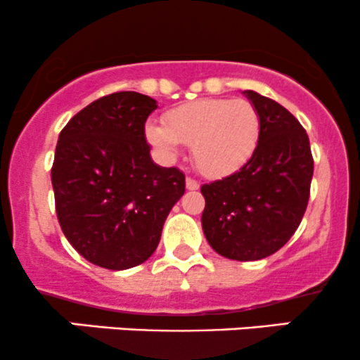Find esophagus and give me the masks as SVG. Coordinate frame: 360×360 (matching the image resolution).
<instances>
[{
  "label": "esophagus",
  "mask_w": 360,
  "mask_h": 360,
  "mask_svg": "<svg viewBox=\"0 0 360 360\" xmlns=\"http://www.w3.org/2000/svg\"><path fill=\"white\" fill-rule=\"evenodd\" d=\"M186 188L191 189V191H196V189L200 188V183L196 179H193V177H188V179H186Z\"/></svg>",
  "instance_id": "obj_1"
}]
</instances>
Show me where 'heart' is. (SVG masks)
<instances>
[{
	"label": "heart",
	"mask_w": 360,
	"mask_h": 360,
	"mask_svg": "<svg viewBox=\"0 0 360 360\" xmlns=\"http://www.w3.org/2000/svg\"><path fill=\"white\" fill-rule=\"evenodd\" d=\"M165 126L148 124L147 136L167 157L191 147L201 174L224 177L243 167L258 147L262 120L246 98H201L169 110Z\"/></svg>",
	"instance_id": "1"
}]
</instances>
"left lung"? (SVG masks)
Returning a JSON list of instances; mask_svg holds the SVG:
<instances>
[{"label": "left lung", "mask_w": 360, "mask_h": 360, "mask_svg": "<svg viewBox=\"0 0 360 360\" xmlns=\"http://www.w3.org/2000/svg\"><path fill=\"white\" fill-rule=\"evenodd\" d=\"M262 120L258 147L238 172L201 186L208 244L229 259L256 262L289 240L307 208L314 160L302 124L274 98L246 90Z\"/></svg>", "instance_id": "obj_1"}]
</instances>
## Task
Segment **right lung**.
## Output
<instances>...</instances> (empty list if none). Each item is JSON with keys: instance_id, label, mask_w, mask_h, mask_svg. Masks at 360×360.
<instances>
[{"instance_id": "right-lung-1", "label": "right lung", "mask_w": 360, "mask_h": 360, "mask_svg": "<svg viewBox=\"0 0 360 360\" xmlns=\"http://www.w3.org/2000/svg\"><path fill=\"white\" fill-rule=\"evenodd\" d=\"M157 102L138 92L104 96L59 133L53 181L63 234L85 259L108 270L147 262L157 250L186 177L150 157L145 122Z\"/></svg>"}]
</instances>
